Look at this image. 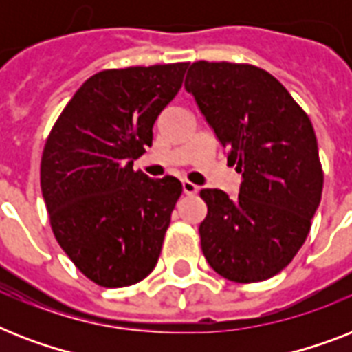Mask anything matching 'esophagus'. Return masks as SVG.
<instances>
[{
	"mask_svg": "<svg viewBox=\"0 0 352 352\" xmlns=\"http://www.w3.org/2000/svg\"><path fill=\"white\" fill-rule=\"evenodd\" d=\"M182 192L186 193V195H195L199 192V186L190 181H182Z\"/></svg>",
	"mask_w": 352,
	"mask_h": 352,
	"instance_id": "esophagus-1",
	"label": "esophagus"
}]
</instances>
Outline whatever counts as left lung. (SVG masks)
Here are the masks:
<instances>
[{
    "label": "left lung",
    "instance_id": "8db88e82",
    "mask_svg": "<svg viewBox=\"0 0 352 352\" xmlns=\"http://www.w3.org/2000/svg\"><path fill=\"white\" fill-rule=\"evenodd\" d=\"M184 87L243 179L235 199L201 190L208 206L199 226L204 257L235 283L265 281L298 254L322 201L314 127L289 91L256 65L195 62Z\"/></svg>",
    "mask_w": 352,
    "mask_h": 352
}]
</instances>
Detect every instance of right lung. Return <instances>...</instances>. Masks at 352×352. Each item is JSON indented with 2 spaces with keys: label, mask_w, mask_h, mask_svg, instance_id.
I'll list each match as a JSON object with an SVG mask.
<instances>
[{
  "label": "right lung",
  "mask_w": 352,
  "mask_h": 352,
  "mask_svg": "<svg viewBox=\"0 0 352 352\" xmlns=\"http://www.w3.org/2000/svg\"><path fill=\"white\" fill-rule=\"evenodd\" d=\"M188 63L107 69L85 80L47 138L41 193L54 237L85 278L117 289L159 261L179 179H149L133 160L182 85Z\"/></svg>",
  "instance_id": "obj_1"
}]
</instances>
